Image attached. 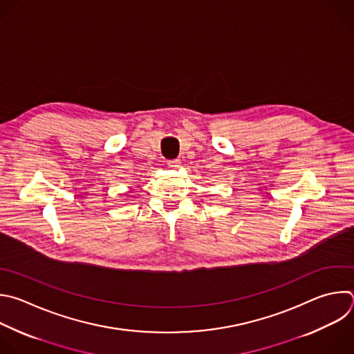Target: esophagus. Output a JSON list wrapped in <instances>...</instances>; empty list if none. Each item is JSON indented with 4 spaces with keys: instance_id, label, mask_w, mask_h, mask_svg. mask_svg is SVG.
<instances>
[{
    "instance_id": "34e87169",
    "label": "esophagus",
    "mask_w": 354,
    "mask_h": 354,
    "mask_svg": "<svg viewBox=\"0 0 354 354\" xmlns=\"http://www.w3.org/2000/svg\"><path fill=\"white\" fill-rule=\"evenodd\" d=\"M167 167L171 169V171H176L180 168V161L179 160H172V161H168L167 162Z\"/></svg>"
}]
</instances>
